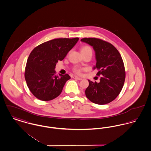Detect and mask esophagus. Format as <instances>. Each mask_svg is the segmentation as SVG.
<instances>
[{
    "mask_svg": "<svg viewBox=\"0 0 151 151\" xmlns=\"http://www.w3.org/2000/svg\"><path fill=\"white\" fill-rule=\"evenodd\" d=\"M73 78H74V79H77V80H79V81L82 80V78H79V77H78V76H74V77H73Z\"/></svg>",
    "mask_w": 151,
    "mask_h": 151,
    "instance_id": "obj_1",
    "label": "esophagus"
}]
</instances>
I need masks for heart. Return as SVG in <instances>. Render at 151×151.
Here are the masks:
<instances>
[{"mask_svg": "<svg viewBox=\"0 0 151 151\" xmlns=\"http://www.w3.org/2000/svg\"><path fill=\"white\" fill-rule=\"evenodd\" d=\"M81 53H88V52H90V53H92L93 50H92V49H91V47L87 46V45H85V46H83L81 47ZM74 71L76 73H81V70L78 68H75L74 70Z\"/></svg>", "mask_w": 151, "mask_h": 151, "instance_id": "1", "label": "heart"}]
</instances>
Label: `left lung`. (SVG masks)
<instances>
[{"label":"left lung","instance_id":"8db88e82","mask_svg":"<svg viewBox=\"0 0 151 151\" xmlns=\"http://www.w3.org/2000/svg\"><path fill=\"white\" fill-rule=\"evenodd\" d=\"M81 42L91 47L95 52L98 76L101 75L100 82L90 80L86 88V97L98 104H109L114 100L121 91L125 79L124 62L118 50L112 44L96 38H84Z\"/></svg>","mask_w":151,"mask_h":151}]
</instances>
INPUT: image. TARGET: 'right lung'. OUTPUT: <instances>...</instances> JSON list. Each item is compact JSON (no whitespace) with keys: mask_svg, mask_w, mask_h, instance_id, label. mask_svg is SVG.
I'll list each match as a JSON object with an SVG mask.
<instances>
[{"mask_svg":"<svg viewBox=\"0 0 151 151\" xmlns=\"http://www.w3.org/2000/svg\"><path fill=\"white\" fill-rule=\"evenodd\" d=\"M78 38H57L35 47L27 60L24 78L31 93L40 100H52L62 92L68 74L55 75L58 61L63 60L78 41Z\"/></svg>","mask_w":151,"mask_h":151,"instance_id":"right-lung-1","label":"right lung"}]
</instances>
